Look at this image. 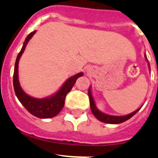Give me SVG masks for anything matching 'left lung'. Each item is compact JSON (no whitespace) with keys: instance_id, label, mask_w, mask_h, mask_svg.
<instances>
[{"instance_id":"obj_1","label":"left lung","mask_w":158,"mask_h":158,"mask_svg":"<svg viewBox=\"0 0 158 158\" xmlns=\"http://www.w3.org/2000/svg\"><path fill=\"white\" fill-rule=\"evenodd\" d=\"M146 60H147V58H146ZM148 61V60H147ZM150 65V63H149ZM150 66V65H149ZM89 101H90V107H91L92 112L94 115V116L96 117L98 120L101 121L103 123H111V124H118V123H123L125 121L128 120L129 118H131V117L135 115L138 111L140 110V108H139L138 110H136L134 112L131 113L129 115H123V116H115V115H107V114H104V113L101 112V111H99L97 109V107H96V104H95V102L93 100V96H92L91 93V90H90V88L89 89Z\"/></svg>"}]
</instances>
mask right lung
Here are the masks:
<instances>
[{
	"label": "right lung",
	"instance_id": "1",
	"mask_svg": "<svg viewBox=\"0 0 158 158\" xmlns=\"http://www.w3.org/2000/svg\"><path fill=\"white\" fill-rule=\"evenodd\" d=\"M35 33V31L31 32L27 36L23 43L21 51H19L16 58L13 73L14 91L19 102L31 115L40 118H52V117L56 116L58 113L62 111V107L65 104V99L67 93L72 89L77 79L83 75V73H79L77 74L69 77L64 83L62 87L59 89V91L57 92L54 96L51 97L44 99H36L26 94L19 85V78H18V64H19V58L24 51L27 43L31 39L32 36L34 35Z\"/></svg>",
	"mask_w": 158,
	"mask_h": 158
}]
</instances>
